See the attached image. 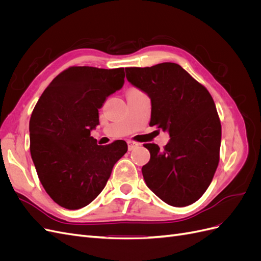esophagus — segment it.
<instances>
[{
	"instance_id": "esophagus-1",
	"label": "esophagus",
	"mask_w": 261,
	"mask_h": 261,
	"mask_svg": "<svg viewBox=\"0 0 261 261\" xmlns=\"http://www.w3.org/2000/svg\"><path fill=\"white\" fill-rule=\"evenodd\" d=\"M127 145H128V150H129V151H132V150L136 149V148H138L140 146V144L136 143V141H133V140H128L127 141Z\"/></svg>"
}]
</instances>
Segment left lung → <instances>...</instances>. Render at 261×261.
Segmentation results:
<instances>
[{"label": "left lung", "mask_w": 261, "mask_h": 261, "mask_svg": "<svg viewBox=\"0 0 261 261\" xmlns=\"http://www.w3.org/2000/svg\"><path fill=\"white\" fill-rule=\"evenodd\" d=\"M126 78L151 100L150 125L170 135L164 149L144 145L147 186L170 206L185 207L207 191L219 163L221 123L209 91L175 63L125 68Z\"/></svg>", "instance_id": "left-lung-1"}]
</instances>
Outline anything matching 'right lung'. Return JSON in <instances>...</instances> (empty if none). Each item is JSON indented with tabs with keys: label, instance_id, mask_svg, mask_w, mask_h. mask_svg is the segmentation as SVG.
I'll return each instance as SVG.
<instances>
[{
	"label": "right lung",
	"instance_id": "add662e5",
	"mask_svg": "<svg viewBox=\"0 0 261 261\" xmlns=\"http://www.w3.org/2000/svg\"><path fill=\"white\" fill-rule=\"evenodd\" d=\"M124 78V68L73 66L37 102L29 122L30 153L43 188L61 207L76 210L96 199L127 151L124 140L99 146L90 136L99 109Z\"/></svg>",
	"mask_w": 261,
	"mask_h": 261
}]
</instances>
